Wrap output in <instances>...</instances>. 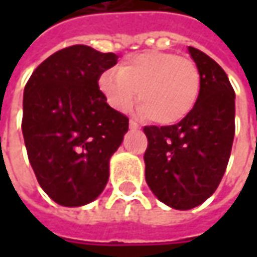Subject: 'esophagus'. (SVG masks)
Instances as JSON below:
<instances>
[{
	"instance_id": "obj_1",
	"label": "esophagus",
	"mask_w": 257,
	"mask_h": 257,
	"mask_svg": "<svg viewBox=\"0 0 257 257\" xmlns=\"http://www.w3.org/2000/svg\"><path fill=\"white\" fill-rule=\"evenodd\" d=\"M128 127H130V130H137V128H139V124L134 123L133 120H132V121L128 123Z\"/></svg>"
}]
</instances>
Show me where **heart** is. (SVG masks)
Returning <instances> with one entry per match:
<instances>
[{
	"label": "heart",
	"instance_id": "heart-1",
	"mask_svg": "<svg viewBox=\"0 0 257 257\" xmlns=\"http://www.w3.org/2000/svg\"><path fill=\"white\" fill-rule=\"evenodd\" d=\"M98 87L114 110L128 111L139 97L140 118L173 125L183 121L196 107L200 73L189 58L149 50L127 57L118 70L104 71Z\"/></svg>",
	"mask_w": 257,
	"mask_h": 257
}]
</instances>
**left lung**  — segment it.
<instances>
[{
  "label": "left lung",
  "instance_id": "obj_1",
  "mask_svg": "<svg viewBox=\"0 0 257 257\" xmlns=\"http://www.w3.org/2000/svg\"><path fill=\"white\" fill-rule=\"evenodd\" d=\"M200 73L193 111L173 125H147L146 182L169 207L189 210L216 192L229 163L234 137V91L223 68L203 51L187 47Z\"/></svg>",
  "mask_w": 257,
  "mask_h": 257
}]
</instances>
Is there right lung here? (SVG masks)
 I'll list each match as a JSON object with an SVG mask.
<instances>
[{"instance_id":"right-lung-1","label":"right lung","mask_w":257,"mask_h":257,"mask_svg":"<svg viewBox=\"0 0 257 257\" xmlns=\"http://www.w3.org/2000/svg\"><path fill=\"white\" fill-rule=\"evenodd\" d=\"M117 58L73 45L44 60L25 85L21 127L28 160L43 190L65 207L103 193L110 159L128 130V118L98 88L100 75Z\"/></svg>"}]
</instances>
